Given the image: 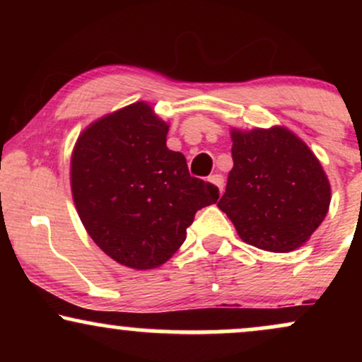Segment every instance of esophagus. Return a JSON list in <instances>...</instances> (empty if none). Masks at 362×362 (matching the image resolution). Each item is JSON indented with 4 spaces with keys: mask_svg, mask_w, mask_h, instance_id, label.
<instances>
[{
    "mask_svg": "<svg viewBox=\"0 0 362 362\" xmlns=\"http://www.w3.org/2000/svg\"><path fill=\"white\" fill-rule=\"evenodd\" d=\"M209 182H211V184H213V185L218 187L219 192H223V187H224V178H223V175H219V173H216V175H211V177H209Z\"/></svg>",
    "mask_w": 362,
    "mask_h": 362,
    "instance_id": "34e87169",
    "label": "esophagus"
}]
</instances>
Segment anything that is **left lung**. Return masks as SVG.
I'll return each mask as SVG.
<instances>
[{
    "mask_svg": "<svg viewBox=\"0 0 362 362\" xmlns=\"http://www.w3.org/2000/svg\"><path fill=\"white\" fill-rule=\"evenodd\" d=\"M233 168L218 207L245 243L286 253L300 248L323 223L330 182L315 153L282 126L231 129Z\"/></svg>",
    "mask_w": 362,
    "mask_h": 362,
    "instance_id": "1",
    "label": "left lung"
}]
</instances>
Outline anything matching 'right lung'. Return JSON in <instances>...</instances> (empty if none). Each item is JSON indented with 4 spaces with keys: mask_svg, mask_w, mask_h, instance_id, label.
Wrapping results in <instances>:
<instances>
[{
    "mask_svg": "<svg viewBox=\"0 0 362 362\" xmlns=\"http://www.w3.org/2000/svg\"><path fill=\"white\" fill-rule=\"evenodd\" d=\"M168 122L146 102L103 115L78 136L71 194L86 233L124 267L163 265L185 242L218 187L190 177L185 156L167 148Z\"/></svg>",
    "mask_w": 362,
    "mask_h": 362,
    "instance_id": "add662e5",
    "label": "right lung"
}]
</instances>
